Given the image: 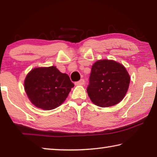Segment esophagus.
I'll list each match as a JSON object with an SVG mask.
<instances>
[{
    "label": "esophagus",
    "instance_id": "1",
    "mask_svg": "<svg viewBox=\"0 0 157 157\" xmlns=\"http://www.w3.org/2000/svg\"><path fill=\"white\" fill-rule=\"evenodd\" d=\"M84 83H85L84 79H81L79 81L75 82V85H84Z\"/></svg>",
    "mask_w": 157,
    "mask_h": 157
}]
</instances>
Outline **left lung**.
<instances>
[{
	"mask_svg": "<svg viewBox=\"0 0 157 157\" xmlns=\"http://www.w3.org/2000/svg\"><path fill=\"white\" fill-rule=\"evenodd\" d=\"M129 82V75L121 63L113 60H99L92 66L86 91L95 105L111 107L123 99Z\"/></svg>",
	"mask_w": 157,
	"mask_h": 157,
	"instance_id": "8db88e82",
	"label": "left lung"
}]
</instances>
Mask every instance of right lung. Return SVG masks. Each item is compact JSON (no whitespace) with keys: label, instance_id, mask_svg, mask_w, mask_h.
<instances>
[{"label":"right lung","instance_id":"obj_1","mask_svg":"<svg viewBox=\"0 0 157 157\" xmlns=\"http://www.w3.org/2000/svg\"><path fill=\"white\" fill-rule=\"evenodd\" d=\"M25 90L28 97L36 107L51 110L64 102L74 84L66 73L55 66L36 68L26 76Z\"/></svg>","mask_w":157,"mask_h":157}]
</instances>
